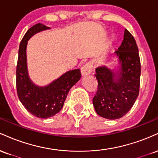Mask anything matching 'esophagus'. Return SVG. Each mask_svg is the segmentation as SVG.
<instances>
[{
	"label": "esophagus",
	"mask_w": 158,
	"mask_h": 158,
	"mask_svg": "<svg viewBox=\"0 0 158 158\" xmlns=\"http://www.w3.org/2000/svg\"><path fill=\"white\" fill-rule=\"evenodd\" d=\"M92 69H93V64L90 61H88L86 64H85L81 67V73L82 76H87L91 73Z\"/></svg>",
	"instance_id": "obj_1"
}]
</instances>
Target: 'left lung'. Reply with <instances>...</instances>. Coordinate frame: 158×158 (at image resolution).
Returning a JSON list of instances; mask_svg holds the SVG:
<instances>
[{
	"label": "left lung",
	"instance_id": "obj_1",
	"mask_svg": "<svg viewBox=\"0 0 158 158\" xmlns=\"http://www.w3.org/2000/svg\"><path fill=\"white\" fill-rule=\"evenodd\" d=\"M119 68L114 72L106 66L96 69L98 89L93 104L98 115L117 119L131 110L139 95L141 67L139 51L133 35L125 29L123 41L114 52Z\"/></svg>",
	"mask_w": 158,
	"mask_h": 158
}]
</instances>
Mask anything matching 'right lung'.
<instances>
[{
	"label": "right lung",
	"mask_w": 158,
	"mask_h": 158,
	"mask_svg": "<svg viewBox=\"0 0 158 158\" xmlns=\"http://www.w3.org/2000/svg\"><path fill=\"white\" fill-rule=\"evenodd\" d=\"M50 27L37 23L27 30L21 41L16 67V88L24 108L38 118L47 119L56 115L62 108L70 88L81 78L79 69L70 70L44 87L37 86L28 76L26 49L28 40L37 32Z\"/></svg>",
	"instance_id": "1"
}]
</instances>
